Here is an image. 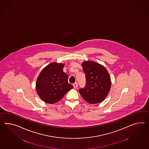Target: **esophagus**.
Listing matches in <instances>:
<instances>
[{
    "label": "esophagus",
    "instance_id": "esophagus-1",
    "mask_svg": "<svg viewBox=\"0 0 149 149\" xmlns=\"http://www.w3.org/2000/svg\"><path fill=\"white\" fill-rule=\"evenodd\" d=\"M73 87L74 88H76L77 87V84L75 82V83H74V84H73Z\"/></svg>",
    "mask_w": 149,
    "mask_h": 149
}]
</instances>
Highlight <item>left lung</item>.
<instances>
[{
	"label": "left lung",
	"mask_w": 149,
	"mask_h": 149,
	"mask_svg": "<svg viewBox=\"0 0 149 149\" xmlns=\"http://www.w3.org/2000/svg\"><path fill=\"white\" fill-rule=\"evenodd\" d=\"M86 74V86L79 92L84 100L91 104L103 101L109 94L111 81L108 70L103 65L91 61L82 63Z\"/></svg>",
	"instance_id": "8db88e82"
}]
</instances>
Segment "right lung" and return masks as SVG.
Masks as SVG:
<instances>
[{
    "instance_id": "1",
    "label": "right lung",
    "mask_w": 149,
    "mask_h": 149,
    "mask_svg": "<svg viewBox=\"0 0 149 149\" xmlns=\"http://www.w3.org/2000/svg\"><path fill=\"white\" fill-rule=\"evenodd\" d=\"M64 65L62 63L52 62L41 71L37 77L36 93L45 102L56 103L73 88L68 82V75L63 71Z\"/></svg>"
}]
</instances>
